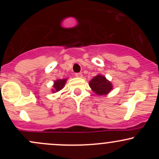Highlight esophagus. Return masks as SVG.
Wrapping results in <instances>:
<instances>
[{
    "mask_svg": "<svg viewBox=\"0 0 159 159\" xmlns=\"http://www.w3.org/2000/svg\"><path fill=\"white\" fill-rule=\"evenodd\" d=\"M75 76L77 78H82V77H83V75H82V73H81V72H80V73H76L75 74Z\"/></svg>",
    "mask_w": 159,
    "mask_h": 159,
    "instance_id": "34e87169",
    "label": "esophagus"
}]
</instances>
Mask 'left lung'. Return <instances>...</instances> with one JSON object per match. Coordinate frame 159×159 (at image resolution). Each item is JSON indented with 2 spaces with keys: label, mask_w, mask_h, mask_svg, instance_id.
I'll return each instance as SVG.
<instances>
[{
  "label": "left lung",
  "mask_w": 159,
  "mask_h": 159,
  "mask_svg": "<svg viewBox=\"0 0 159 159\" xmlns=\"http://www.w3.org/2000/svg\"><path fill=\"white\" fill-rule=\"evenodd\" d=\"M89 86L98 96H106L113 90V84L110 81L101 74H98L89 82Z\"/></svg>",
  "instance_id": "1"
}]
</instances>
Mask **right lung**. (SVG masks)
Here are the masks:
<instances>
[{"mask_svg":"<svg viewBox=\"0 0 159 159\" xmlns=\"http://www.w3.org/2000/svg\"><path fill=\"white\" fill-rule=\"evenodd\" d=\"M67 78H63V79H57L54 81V84L52 86V92L57 93L58 91L61 90L63 87H65L66 83Z\"/></svg>","mask_w":159,"mask_h":159,"instance_id":"1","label":"right lung"}]
</instances>
